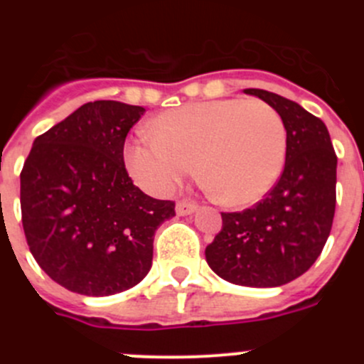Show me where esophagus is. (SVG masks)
Segmentation results:
<instances>
[{
  "label": "esophagus",
  "instance_id": "obj_1",
  "mask_svg": "<svg viewBox=\"0 0 364 364\" xmlns=\"http://www.w3.org/2000/svg\"><path fill=\"white\" fill-rule=\"evenodd\" d=\"M196 209H197L196 203H188V200H178V204H176V215L178 216L192 215V213H196Z\"/></svg>",
  "mask_w": 364,
  "mask_h": 364
}]
</instances>
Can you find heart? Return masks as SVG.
<instances>
[{
	"label": "heart",
	"mask_w": 364,
	"mask_h": 364,
	"mask_svg": "<svg viewBox=\"0 0 364 364\" xmlns=\"http://www.w3.org/2000/svg\"><path fill=\"white\" fill-rule=\"evenodd\" d=\"M155 134L127 148L130 174L144 188L167 193L199 164L200 181L218 203H259L280 178L287 155L282 114L264 100L222 98L161 112Z\"/></svg>",
	"instance_id": "b5f03b06"
}]
</instances>
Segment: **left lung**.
<instances>
[{
	"mask_svg": "<svg viewBox=\"0 0 364 364\" xmlns=\"http://www.w3.org/2000/svg\"><path fill=\"white\" fill-rule=\"evenodd\" d=\"M245 93L273 105L287 128L285 167L266 199L222 213V230L205 248L209 267L243 287H280L306 273L331 232L336 153L324 121L266 90Z\"/></svg>",
	"mask_w": 364,
	"mask_h": 364,
	"instance_id": "8db88e82",
	"label": "left lung"
}]
</instances>
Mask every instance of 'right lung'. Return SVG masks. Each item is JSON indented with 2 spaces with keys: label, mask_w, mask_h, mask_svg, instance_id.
Returning a JSON list of instances; mask_svg holds the SVG:
<instances>
[{
  "label": "right lung",
  "mask_w": 364,
  "mask_h": 364,
  "mask_svg": "<svg viewBox=\"0 0 364 364\" xmlns=\"http://www.w3.org/2000/svg\"><path fill=\"white\" fill-rule=\"evenodd\" d=\"M144 107L84 104L35 139L21 172L29 252L56 284L112 296L151 269L156 229L174 203L146 196L124 168L123 148Z\"/></svg>",
  "instance_id": "obj_1"
}]
</instances>
